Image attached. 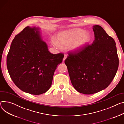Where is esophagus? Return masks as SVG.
Wrapping results in <instances>:
<instances>
[{
  "instance_id": "esophagus-1",
  "label": "esophagus",
  "mask_w": 124,
  "mask_h": 124,
  "mask_svg": "<svg viewBox=\"0 0 124 124\" xmlns=\"http://www.w3.org/2000/svg\"><path fill=\"white\" fill-rule=\"evenodd\" d=\"M67 55H66V54H65L64 55V58H63V61H64L65 60V59L67 58Z\"/></svg>"
}]
</instances>
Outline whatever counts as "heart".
<instances>
[{
  "instance_id": "obj_1",
  "label": "heart",
  "mask_w": 124,
  "mask_h": 124,
  "mask_svg": "<svg viewBox=\"0 0 124 124\" xmlns=\"http://www.w3.org/2000/svg\"><path fill=\"white\" fill-rule=\"evenodd\" d=\"M91 39V35L84 30L76 28L60 32L56 38L53 44L56 47L67 48L70 46L73 50H77L83 47Z\"/></svg>"
}]
</instances>
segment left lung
Segmentation results:
<instances>
[{
  "label": "left lung",
  "instance_id": "8db88e82",
  "mask_svg": "<svg viewBox=\"0 0 124 124\" xmlns=\"http://www.w3.org/2000/svg\"><path fill=\"white\" fill-rule=\"evenodd\" d=\"M92 44L68 53L65 60L73 86L85 94L95 93L107 87L119 66L116 43L100 26L93 28Z\"/></svg>",
  "mask_w": 124,
  "mask_h": 124
}]
</instances>
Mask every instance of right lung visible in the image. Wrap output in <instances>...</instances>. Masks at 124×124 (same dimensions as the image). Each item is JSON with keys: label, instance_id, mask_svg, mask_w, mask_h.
<instances>
[{"label": "right lung", "instance_id": "1", "mask_svg": "<svg viewBox=\"0 0 124 124\" xmlns=\"http://www.w3.org/2000/svg\"><path fill=\"white\" fill-rule=\"evenodd\" d=\"M39 30L26 27L15 37L7 56V68L15 85L33 95L42 94L50 88L54 72L64 58L61 53L48 51Z\"/></svg>", "mask_w": 124, "mask_h": 124}]
</instances>
